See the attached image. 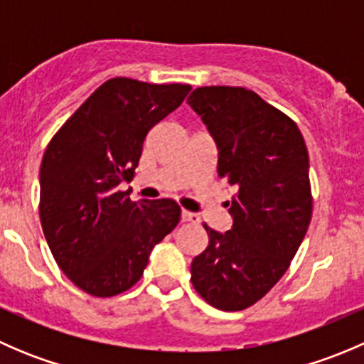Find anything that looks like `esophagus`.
<instances>
[{"label": "esophagus", "instance_id": "obj_1", "mask_svg": "<svg viewBox=\"0 0 364 364\" xmlns=\"http://www.w3.org/2000/svg\"><path fill=\"white\" fill-rule=\"evenodd\" d=\"M181 220H183V222H188V223H199L200 222L199 215L186 211V209H183V211H181Z\"/></svg>", "mask_w": 364, "mask_h": 364}]
</instances>
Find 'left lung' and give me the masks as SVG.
Listing matches in <instances>:
<instances>
[{"label":"left lung","instance_id":"1","mask_svg":"<svg viewBox=\"0 0 364 364\" xmlns=\"http://www.w3.org/2000/svg\"><path fill=\"white\" fill-rule=\"evenodd\" d=\"M186 102L215 139L218 176L237 190L232 229L204 223L209 243L192 260V284L211 306L245 310L284 277L310 225L308 149L294 121L252 90L204 86Z\"/></svg>","mask_w":364,"mask_h":364}]
</instances>
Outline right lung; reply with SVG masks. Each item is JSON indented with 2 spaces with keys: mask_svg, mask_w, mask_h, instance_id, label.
Listing matches in <instances>:
<instances>
[{
  "mask_svg": "<svg viewBox=\"0 0 364 364\" xmlns=\"http://www.w3.org/2000/svg\"><path fill=\"white\" fill-rule=\"evenodd\" d=\"M190 90L114 77L50 139L40 167V222L58 266L87 294L134 287L153 247L178 225L176 200L134 203L117 186L134 178L148 132Z\"/></svg>",
  "mask_w": 364,
  "mask_h": 364,
  "instance_id": "add662e5",
  "label": "right lung"
}]
</instances>
